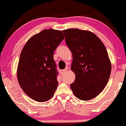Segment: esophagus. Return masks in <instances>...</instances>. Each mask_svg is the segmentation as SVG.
<instances>
[{
  "mask_svg": "<svg viewBox=\"0 0 126 126\" xmlns=\"http://www.w3.org/2000/svg\"><path fill=\"white\" fill-rule=\"evenodd\" d=\"M67 68H66V69L61 70H60V73H61L62 75H63V74H64L65 73H66V71H67Z\"/></svg>",
  "mask_w": 126,
  "mask_h": 126,
  "instance_id": "obj_1",
  "label": "esophagus"
}]
</instances>
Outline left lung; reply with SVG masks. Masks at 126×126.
<instances>
[{"mask_svg":"<svg viewBox=\"0 0 126 126\" xmlns=\"http://www.w3.org/2000/svg\"><path fill=\"white\" fill-rule=\"evenodd\" d=\"M62 32L73 54L71 70L76 75L70 84L73 93L81 100L96 97L106 87L111 73L106 47L96 34L88 30L73 28Z\"/></svg>","mask_w":126,"mask_h":126,"instance_id":"8db88e82","label":"left lung"}]
</instances>
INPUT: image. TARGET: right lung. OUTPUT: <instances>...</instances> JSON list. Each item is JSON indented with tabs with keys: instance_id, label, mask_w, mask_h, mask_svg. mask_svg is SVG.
Returning a JSON list of instances; mask_svg holds the SVG:
<instances>
[{
	"instance_id": "1",
	"label": "right lung",
	"mask_w": 126,
	"mask_h": 126,
	"mask_svg": "<svg viewBox=\"0 0 126 126\" xmlns=\"http://www.w3.org/2000/svg\"><path fill=\"white\" fill-rule=\"evenodd\" d=\"M64 38L61 30L45 29L30 37L21 51L18 82L34 100L45 102L54 95L58 86L54 51Z\"/></svg>"
}]
</instances>
